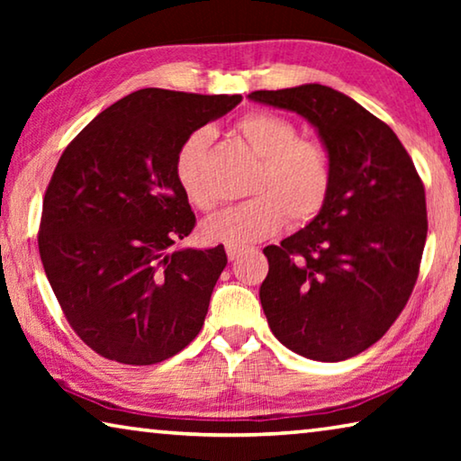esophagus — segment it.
Instances as JSON below:
<instances>
[{
  "instance_id": "esophagus-1",
  "label": "esophagus",
  "mask_w": 461,
  "mask_h": 461,
  "mask_svg": "<svg viewBox=\"0 0 461 461\" xmlns=\"http://www.w3.org/2000/svg\"><path fill=\"white\" fill-rule=\"evenodd\" d=\"M244 246H236V244H228L225 246V254H228L230 260H238L241 254H244Z\"/></svg>"
}]
</instances>
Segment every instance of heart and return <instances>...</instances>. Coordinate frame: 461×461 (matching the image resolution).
<instances>
[{
	"label": "heart",
	"instance_id": "b5f03b06",
	"mask_svg": "<svg viewBox=\"0 0 461 461\" xmlns=\"http://www.w3.org/2000/svg\"><path fill=\"white\" fill-rule=\"evenodd\" d=\"M236 134L258 162L246 194L252 197L203 223V236L221 244H252L293 223L311 221L325 207L333 185L331 154L323 142L299 138V128L278 113L254 112L236 123ZM209 131L185 138L175 154V181L185 199L201 212H212L215 194L203 183L201 160Z\"/></svg>",
	"mask_w": 461,
	"mask_h": 461
}]
</instances>
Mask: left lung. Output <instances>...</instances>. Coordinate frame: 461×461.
I'll use <instances>...</instances> for the list:
<instances>
[{
    "label": "left lung",
    "mask_w": 461,
    "mask_h": 461,
    "mask_svg": "<svg viewBox=\"0 0 461 461\" xmlns=\"http://www.w3.org/2000/svg\"><path fill=\"white\" fill-rule=\"evenodd\" d=\"M248 97L313 123L333 162L315 220L264 248V315L294 354L348 360L390 330L415 288L427 240L423 181L394 131L339 91L309 83Z\"/></svg>",
    "instance_id": "obj_1"
}]
</instances>
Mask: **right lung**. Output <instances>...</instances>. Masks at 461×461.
<instances>
[{"instance_id": "add662e5", "label": "right lung", "mask_w": 461, "mask_h": 461, "mask_svg": "<svg viewBox=\"0 0 461 461\" xmlns=\"http://www.w3.org/2000/svg\"><path fill=\"white\" fill-rule=\"evenodd\" d=\"M241 95L130 93L65 148L44 193L38 249L68 325L107 360L150 366L197 338L228 264L223 246L176 248L194 213L178 146Z\"/></svg>"}]
</instances>
